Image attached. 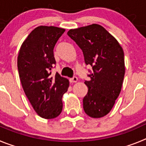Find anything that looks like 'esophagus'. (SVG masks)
I'll use <instances>...</instances> for the list:
<instances>
[{
  "mask_svg": "<svg viewBox=\"0 0 146 146\" xmlns=\"http://www.w3.org/2000/svg\"><path fill=\"white\" fill-rule=\"evenodd\" d=\"M77 80H78V79H77V77L76 76H74V77L70 79L71 82H77Z\"/></svg>",
  "mask_w": 146,
  "mask_h": 146,
  "instance_id": "esophagus-1",
  "label": "esophagus"
}]
</instances>
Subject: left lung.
<instances>
[{
	"label": "left lung",
	"mask_w": 146,
	"mask_h": 146,
	"mask_svg": "<svg viewBox=\"0 0 146 146\" xmlns=\"http://www.w3.org/2000/svg\"><path fill=\"white\" fill-rule=\"evenodd\" d=\"M84 55L86 65L93 71L85 81L88 91L83 109L91 118H102L110 113L119 96L125 74L124 53L118 42L105 28L97 24L69 30Z\"/></svg>",
	"instance_id": "8db88e82"
}]
</instances>
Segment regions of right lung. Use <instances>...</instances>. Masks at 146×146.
I'll return each mask as SVG.
<instances>
[{
  "label": "right lung",
  "instance_id": "1",
  "mask_svg": "<svg viewBox=\"0 0 146 146\" xmlns=\"http://www.w3.org/2000/svg\"><path fill=\"white\" fill-rule=\"evenodd\" d=\"M65 29L38 26L23 42L17 58L22 86L34 110L42 118L52 119L63 109L62 96L68 90L69 80L56 73L53 49Z\"/></svg>",
  "mask_w": 146,
  "mask_h": 146
}]
</instances>
